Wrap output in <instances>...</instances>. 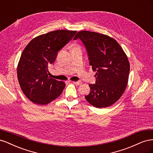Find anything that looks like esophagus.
I'll return each mask as SVG.
<instances>
[{"mask_svg": "<svg viewBox=\"0 0 153 153\" xmlns=\"http://www.w3.org/2000/svg\"><path fill=\"white\" fill-rule=\"evenodd\" d=\"M72 82L73 83V84H75V85H78L82 84V82H79V81H73Z\"/></svg>", "mask_w": 153, "mask_h": 153, "instance_id": "obj_1", "label": "esophagus"}]
</instances>
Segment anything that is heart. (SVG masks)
Segmentation results:
<instances>
[{
	"label": "heart",
	"mask_w": 153,
	"mask_h": 153,
	"mask_svg": "<svg viewBox=\"0 0 153 153\" xmlns=\"http://www.w3.org/2000/svg\"><path fill=\"white\" fill-rule=\"evenodd\" d=\"M73 48H79V47H78V45H75L73 47Z\"/></svg>",
	"instance_id": "heart-1"
}]
</instances>
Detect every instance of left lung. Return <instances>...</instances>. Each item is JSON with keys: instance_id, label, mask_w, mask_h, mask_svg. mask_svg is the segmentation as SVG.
I'll return each instance as SVG.
<instances>
[{"instance_id": "1", "label": "left lung", "mask_w": 153, "mask_h": 153, "mask_svg": "<svg viewBox=\"0 0 153 153\" xmlns=\"http://www.w3.org/2000/svg\"><path fill=\"white\" fill-rule=\"evenodd\" d=\"M87 52L89 65L96 71V84H89L91 92L86 100L96 108L110 106L121 98L126 89L129 73L127 55L116 40L94 32H78Z\"/></svg>"}]
</instances>
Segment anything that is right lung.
<instances>
[{"mask_svg": "<svg viewBox=\"0 0 153 153\" xmlns=\"http://www.w3.org/2000/svg\"><path fill=\"white\" fill-rule=\"evenodd\" d=\"M76 33L66 30L50 32L32 39L23 51L17 67L18 80L32 103L47 105L61 94L65 83L51 78L48 66Z\"/></svg>", "mask_w": 153, "mask_h": 153, "instance_id": "add662e5", "label": "right lung"}]
</instances>
